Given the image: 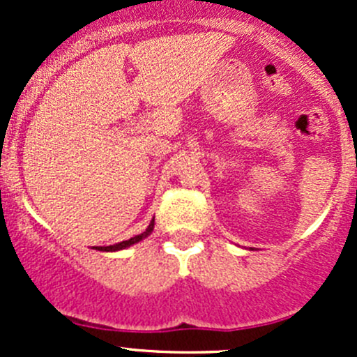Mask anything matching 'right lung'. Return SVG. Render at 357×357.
I'll use <instances>...</instances> for the list:
<instances>
[{
	"label": "right lung",
	"instance_id": "obj_1",
	"mask_svg": "<svg viewBox=\"0 0 357 357\" xmlns=\"http://www.w3.org/2000/svg\"><path fill=\"white\" fill-rule=\"evenodd\" d=\"M153 222H155V219H152V222L149 225V228L145 229V231L142 233V235H136L132 236V238L126 240V242H121V243H115V245H109V247H98V250H103V252H115V250H121V248H126L129 245H132V243H138L142 242L143 238H146V236L150 235V233L153 231ZM96 248V247H95Z\"/></svg>",
	"mask_w": 357,
	"mask_h": 357
}]
</instances>
